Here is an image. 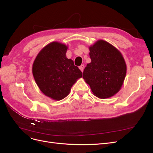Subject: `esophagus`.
Segmentation results:
<instances>
[{
	"mask_svg": "<svg viewBox=\"0 0 153 153\" xmlns=\"http://www.w3.org/2000/svg\"><path fill=\"white\" fill-rule=\"evenodd\" d=\"M80 69L81 70L82 72H83V71H84V64H82V65H81L80 67H79Z\"/></svg>",
	"mask_w": 153,
	"mask_h": 153,
	"instance_id": "34e87169",
	"label": "esophagus"
}]
</instances>
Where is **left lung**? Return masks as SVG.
<instances>
[{"mask_svg": "<svg viewBox=\"0 0 153 153\" xmlns=\"http://www.w3.org/2000/svg\"><path fill=\"white\" fill-rule=\"evenodd\" d=\"M91 62L87 64L83 78L92 93L101 99L114 96L121 89L126 75V64L121 52L100 39L89 47Z\"/></svg>", "mask_w": 153, "mask_h": 153, "instance_id": "1", "label": "left lung"}]
</instances>
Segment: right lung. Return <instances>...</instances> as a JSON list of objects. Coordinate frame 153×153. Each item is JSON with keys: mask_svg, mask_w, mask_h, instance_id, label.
Masks as SVG:
<instances>
[{"mask_svg": "<svg viewBox=\"0 0 153 153\" xmlns=\"http://www.w3.org/2000/svg\"><path fill=\"white\" fill-rule=\"evenodd\" d=\"M68 46L57 41L46 45L37 55L32 74L40 91L51 99L59 101L69 94L82 73L66 53Z\"/></svg>", "mask_w": 153, "mask_h": 153, "instance_id": "obj_1", "label": "right lung"}]
</instances>
